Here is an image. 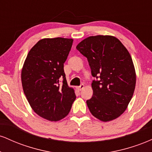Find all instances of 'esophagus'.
I'll list each match as a JSON object with an SVG mask.
<instances>
[{
	"instance_id": "esophagus-1",
	"label": "esophagus",
	"mask_w": 152,
	"mask_h": 152,
	"mask_svg": "<svg viewBox=\"0 0 152 152\" xmlns=\"http://www.w3.org/2000/svg\"><path fill=\"white\" fill-rule=\"evenodd\" d=\"M84 88V85L83 84H81V86H77L76 87V89H77L78 91H81L82 89H83V88Z\"/></svg>"
}]
</instances>
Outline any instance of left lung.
<instances>
[{
	"label": "left lung",
	"mask_w": 152,
	"mask_h": 152,
	"mask_svg": "<svg viewBox=\"0 0 152 152\" xmlns=\"http://www.w3.org/2000/svg\"><path fill=\"white\" fill-rule=\"evenodd\" d=\"M88 59L93 96L86 101L91 114L102 121L119 117L126 111L136 86V71L129 52L112 36H89L76 46Z\"/></svg>",
	"instance_id": "left-lung-1"
}]
</instances>
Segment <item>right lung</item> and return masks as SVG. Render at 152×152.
I'll list each match as a JSON object with an SVG mask.
<instances>
[{"mask_svg": "<svg viewBox=\"0 0 152 152\" xmlns=\"http://www.w3.org/2000/svg\"><path fill=\"white\" fill-rule=\"evenodd\" d=\"M73 41L72 38H43L30 50L23 66L21 82L26 99L34 112L48 121L66 117L76 99L64 70Z\"/></svg>", "mask_w": 152, "mask_h": 152, "instance_id": "add662e5", "label": "right lung"}]
</instances>
